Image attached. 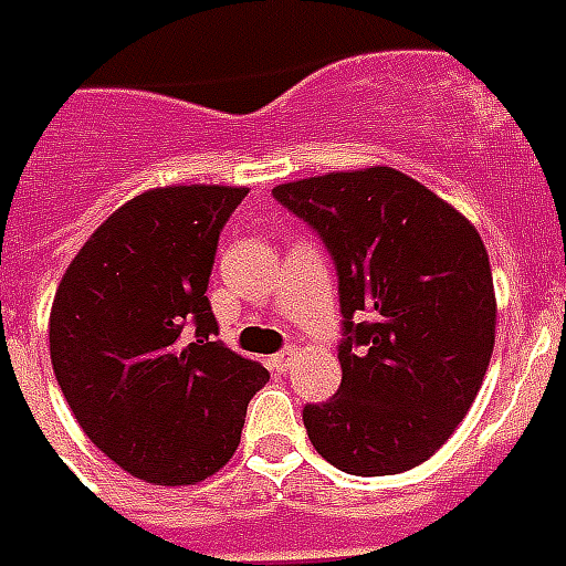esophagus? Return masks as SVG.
Segmentation results:
<instances>
[{"label": "esophagus", "mask_w": 566, "mask_h": 566, "mask_svg": "<svg viewBox=\"0 0 566 566\" xmlns=\"http://www.w3.org/2000/svg\"><path fill=\"white\" fill-rule=\"evenodd\" d=\"M292 360H295V348H283V352H280V355H274V358L268 360V364H271V369H274V373H286V369L292 367Z\"/></svg>", "instance_id": "obj_1"}]
</instances>
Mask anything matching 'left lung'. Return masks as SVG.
I'll use <instances>...</instances> for the list:
<instances>
[{"label": "left lung", "mask_w": 566, "mask_h": 566, "mask_svg": "<svg viewBox=\"0 0 566 566\" xmlns=\"http://www.w3.org/2000/svg\"><path fill=\"white\" fill-rule=\"evenodd\" d=\"M339 280L337 397L304 406L313 448L358 478L427 462L478 397L495 346V289L478 229L390 167L277 185Z\"/></svg>", "instance_id": "obj_1"}]
</instances>
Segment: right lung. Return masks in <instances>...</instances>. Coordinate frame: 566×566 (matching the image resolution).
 <instances>
[{
	"instance_id": "add662e5",
	"label": "right lung",
	"mask_w": 566,
	"mask_h": 566,
	"mask_svg": "<svg viewBox=\"0 0 566 566\" xmlns=\"http://www.w3.org/2000/svg\"><path fill=\"white\" fill-rule=\"evenodd\" d=\"M248 187H155L92 232L50 310L76 423L127 474L190 486L232 460L268 369L218 339L208 277Z\"/></svg>"
}]
</instances>
